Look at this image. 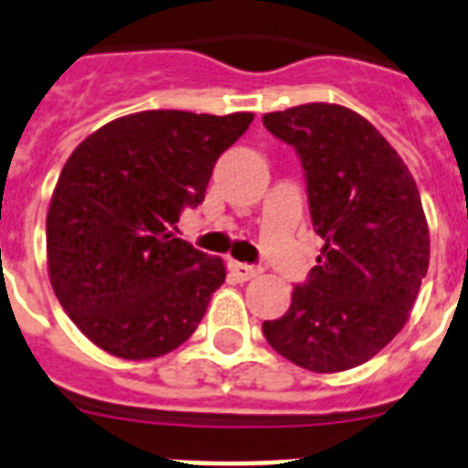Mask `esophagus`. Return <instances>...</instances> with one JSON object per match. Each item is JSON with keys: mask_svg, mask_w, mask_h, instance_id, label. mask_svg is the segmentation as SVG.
I'll list each match as a JSON object with an SVG mask.
<instances>
[{"mask_svg": "<svg viewBox=\"0 0 468 468\" xmlns=\"http://www.w3.org/2000/svg\"><path fill=\"white\" fill-rule=\"evenodd\" d=\"M228 267H230V273H233L235 279L240 281V283H242V281L254 279V276L260 273V269L252 267V264H242V261H230Z\"/></svg>", "mask_w": 468, "mask_h": 468, "instance_id": "obj_1", "label": "esophagus"}]
</instances>
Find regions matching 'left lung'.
<instances>
[{
    "label": "left lung",
    "mask_w": 468,
    "mask_h": 468,
    "mask_svg": "<svg viewBox=\"0 0 468 468\" xmlns=\"http://www.w3.org/2000/svg\"><path fill=\"white\" fill-rule=\"evenodd\" d=\"M261 122L295 148L313 228L324 240L286 314L261 332L305 370H348L382 351L416 303L431 261L419 187L385 136L353 110L310 102Z\"/></svg>",
    "instance_id": "8db88e82"
}]
</instances>
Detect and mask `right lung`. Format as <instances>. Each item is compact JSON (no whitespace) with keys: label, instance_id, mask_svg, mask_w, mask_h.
<instances>
[{"label":"right lung","instance_id":"obj_1","mask_svg":"<svg viewBox=\"0 0 468 468\" xmlns=\"http://www.w3.org/2000/svg\"><path fill=\"white\" fill-rule=\"evenodd\" d=\"M252 117L146 110L93 132L64 163L48 211L49 283L102 351L158 358L195 334L226 267L175 238V223L204 201Z\"/></svg>","mask_w":468,"mask_h":468}]
</instances>
